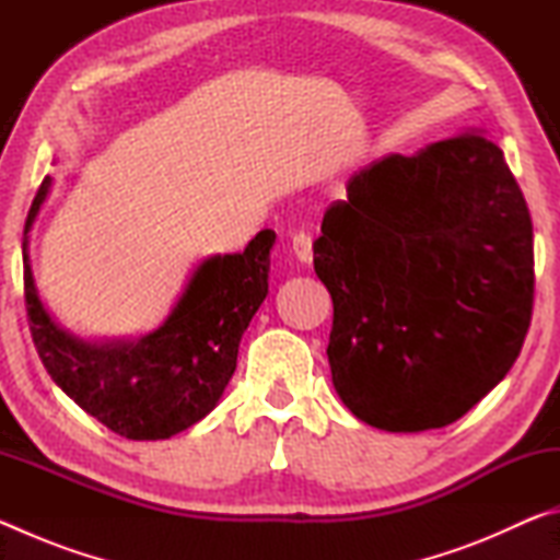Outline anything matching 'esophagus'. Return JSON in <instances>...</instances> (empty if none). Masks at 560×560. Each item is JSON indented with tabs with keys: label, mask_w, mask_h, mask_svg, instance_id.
<instances>
[{
	"label": "esophagus",
	"mask_w": 560,
	"mask_h": 560,
	"mask_svg": "<svg viewBox=\"0 0 560 560\" xmlns=\"http://www.w3.org/2000/svg\"><path fill=\"white\" fill-rule=\"evenodd\" d=\"M291 252L296 254V259L301 264H311V259H314V242H311V234H306V232L293 234Z\"/></svg>",
	"instance_id": "34e87169"
}]
</instances>
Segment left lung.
<instances>
[{"label": "left lung", "mask_w": 560, "mask_h": 560, "mask_svg": "<svg viewBox=\"0 0 560 560\" xmlns=\"http://www.w3.org/2000/svg\"><path fill=\"white\" fill-rule=\"evenodd\" d=\"M314 269L334 299L340 400L387 432L444 428L511 371L534 308V226L477 130L387 155L324 214Z\"/></svg>", "instance_id": "left-lung-1"}]
</instances>
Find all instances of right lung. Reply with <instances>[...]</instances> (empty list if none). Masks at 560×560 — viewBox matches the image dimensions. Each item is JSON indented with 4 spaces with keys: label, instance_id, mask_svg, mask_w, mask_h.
<instances>
[{
    "label": "right lung",
    "instance_id": "obj_1",
    "mask_svg": "<svg viewBox=\"0 0 560 560\" xmlns=\"http://www.w3.org/2000/svg\"><path fill=\"white\" fill-rule=\"evenodd\" d=\"M51 189L36 192L24 224V299L46 373L71 400L126 440H167L220 402L234 375L240 340L269 293V252L261 230L242 254L205 259L163 326L138 340L89 343L51 318L30 264V230Z\"/></svg>",
    "mask_w": 560,
    "mask_h": 560
}]
</instances>
